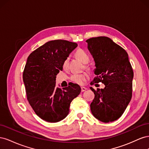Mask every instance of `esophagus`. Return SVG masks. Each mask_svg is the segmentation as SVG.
<instances>
[{
    "label": "esophagus",
    "instance_id": "esophagus-1",
    "mask_svg": "<svg viewBox=\"0 0 149 149\" xmlns=\"http://www.w3.org/2000/svg\"><path fill=\"white\" fill-rule=\"evenodd\" d=\"M87 90V88H84V87H81V91L82 92H84L85 91H86Z\"/></svg>",
    "mask_w": 149,
    "mask_h": 149
}]
</instances>
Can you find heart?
<instances>
[{
  "instance_id": "heart-1",
  "label": "heart",
  "mask_w": 149,
  "mask_h": 149,
  "mask_svg": "<svg viewBox=\"0 0 149 149\" xmlns=\"http://www.w3.org/2000/svg\"><path fill=\"white\" fill-rule=\"evenodd\" d=\"M75 56L79 59L83 63H87L89 61V56L88 53L84 49L79 48L76 51ZM69 64V58H66L63 63V69H67ZM88 78V76L86 74H74L71 76V80L72 81L78 84H83Z\"/></svg>"
}]
</instances>
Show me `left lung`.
Wrapping results in <instances>:
<instances>
[{
  "instance_id": "8db88e82",
  "label": "left lung",
  "mask_w": 149,
  "mask_h": 149,
  "mask_svg": "<svg viewBox=\"0 0 149 149\" xmlns=\"http://www.w3.org/2000/svg\"><path fill=\"white\" fill-rule=\"evenodd\" d=\"M86 42L96 66V77L90 84L102 82L105 85L97 91L90 87L95 95L90 105L91 112L102 123L114 121L123 115L132 97L134 72L128 54L107 37H94Z\"/></svg>"
}]
</instances>
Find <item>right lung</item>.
I'll return each mask as SVG.
<instances>
[{
	"mask_svg": "<svg viewBox=\"0 0 149 149\" xmlns=\"http://www.w3.org/2000/svg\"><path fill=\"white\" fill-rule=\"evenodd\" d=\"M77 46L66 40H52L27 58L23 73L27 100L36 114L49 123L65 119L71 101L81 93L77 84L60 88L55 81L57 74L63 70V63Z\"/></svg>",
	"mask_w": 149,
	"mask_h": 149,
	"instance_id": "1",
	"label": "right lung"
}]
</instances>
